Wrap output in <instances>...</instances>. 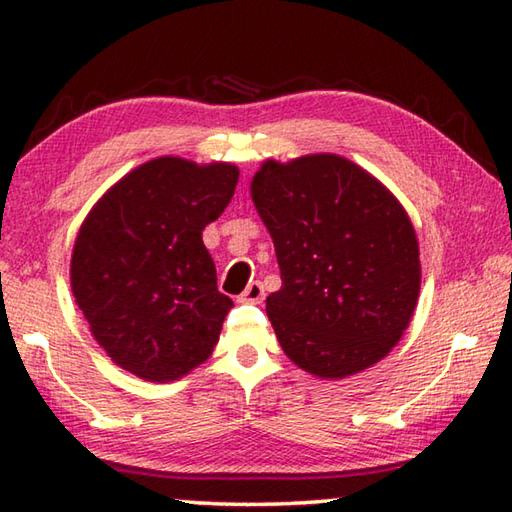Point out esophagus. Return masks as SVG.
Instances as JSON below:
<instances>
[{
	"label": "esophagus",
	"instance_id": "obj_1",
	"mask_svg": "<svg viewBox=\"0 0 512 512\" xmlns=\"http://www.w3.org/2000/svg\"><path fill=\"white\" fill-rule=\"evenodd\" d=\"M264 300V284L262 282H250L246 291L239 296V302H246V305H259Z\"/></svg>",
	"mask_w": 512,
	"mask_h": 512
}]
</instances>
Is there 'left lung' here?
Returning <instances> with one entry per match:
<instances>
[{
  "label": "left lung",
  "mask_w": 512,
  "mask_h": 512,
  "mask_svg": "<svg viewBox=\"0 0 512 512\" xmlns=\"http://www.w3.org/2000/svg\"><path fill=\"white\" fill-rule=\"evenodd\" d=\"M250 196L280 264L266 314L284 354L320 379L375 366L420 298V246L402 203L336 153L266 160Z\"/></svg>",
  "instance_id": "left-lung-1"
}]
</instances>
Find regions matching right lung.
Instances as JSON below:
<instances>
[{
  "mask_svg": "<svg viewBox=\"0 0 512 512\" xmlns=\"http://www.w3.org/2000/svg\"><path fill=\"white\" fill-rule=\"evenodd\" d=\"M230 162L162 155L103 194L74 241L69 282L112 363L167 384L210 359L235 307L216 289L203 230L235 194Z\"/></svg>",
  "mask_w": 512,
  "mask_h": 512,
  "instance_id": "1",
  "label": "right lung"
}]
</instances>
